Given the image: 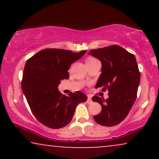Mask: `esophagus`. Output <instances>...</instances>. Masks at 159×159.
<instances>
[{
  "mask_svg": "<svg viewBox=\"0 0 159 159\" xmlns=\"http://www.w3.org/2000/svg\"><path fill=\"white\" fill-rule=\"evenodd\" d=\"M92 102V98H91V97L90 96H87V103H91Z\"/></svg>",
  "mask_w": 159,
  "mask_h": 159,
  "instance_id": "obj_1",
  "label": "esophagus"
}]
</instances>
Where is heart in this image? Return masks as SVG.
Instances as JSON below:
<instances>
[{
	"mask_svg": "<svg viewBox=\"0 0 159 159\" xmlns=\"http://www.w3.org/2000/svg\"><path fill=\"white\" fill-rule=\"evenodd\" d=\"M95 60H96V58L93 57H88L87 58V60H86V63H89V62H91V61H93Z\"/></svg>",
	"mask_w": 159,
	"mask_h": 159,
	"instance_id": "heart-1",
	"label": "heart"
}]
</instances>
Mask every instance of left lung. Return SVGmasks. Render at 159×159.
<instances>
[{
  "mask_svg": "<svg viewBox=\"0 0 159 159\" xmlns=\"http://www.w3.org/2000/svg\"><path fill=\"white\" fill-rule=\"evenodd\" d=\"M88 54L102 63V74L96 88L102 87L103 91L109 92L106 100L93 97V101L102 106V111L93 119L99 125L114 126L126 117L136 100L140 78L136 58L116 45L93 49Z\"/></svg>",
  "mask_w": 159,
  "mask_h": 159,
  "instance_id": "left-lung-1",
  "label": "left lung"
}]
</instances>
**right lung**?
<instances>
[{
	"label": "right lung",
	"instance_id": "right-lung-1",
	"mask_svg": "<svg viewBox=\"0 0 159 159\" xmlns=\"http://www.w3.org/2000/svg\"><path fill=\"white\" fill-rule=\"evenodd\" d=\"M86 52L45 48L25 63L21 89L33 114L45 126H66L73 117L78 104L87 101V96L80 91L66 96L58 90L61 80L69 77L71 63L79 60Z\"/></svg>",
	"mask_w": 159,
	"mask_h": 159
}]
</instances>
